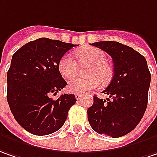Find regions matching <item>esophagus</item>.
<instances>
[{
    "label": "esophagus",
    "instance_id": "34e87169",
    "mask_svg": "<svg viewBox=\"0 0 157 157\" xmlns=\"http://www.w3.org/2000/svg\"><path fill=\"white\" fill-rule=\"evenodd\" d=\"M75 98H76L77 100H80V99L82 98V95H81V94H75Z\"/></svg>",
    "mask_w": 157,
    "mask_h": 157
}]
</instances>
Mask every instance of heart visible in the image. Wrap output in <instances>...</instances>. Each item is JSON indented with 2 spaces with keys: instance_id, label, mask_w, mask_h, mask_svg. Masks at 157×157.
<instances>
[{
  "instance_id": "heart-1",
  "label": "heart",
  "mask_w": 157,
  "mask_h": 157,
  "mask_svg": "<svg viewBox=\"0 0 157 157\" xmlns=\"http://www.w3.org/2000/svg\"><path fill=\"white\" fill-rule=\"evenodd\" d=\"M79 65H86L89 67L85 72L86 78L72 79L68 82L67 89L74 93H87L107 83L113 75V69L106 62V54L95 47H84L75 52ZM78 70L75 59L68 55H64L59 62V71L64 78L74 77Z\"/></svg>"
}]
</instances>
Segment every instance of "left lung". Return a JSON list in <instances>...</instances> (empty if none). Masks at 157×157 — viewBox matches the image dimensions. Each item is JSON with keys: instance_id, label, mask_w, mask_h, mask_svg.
Masks as SVG:
<instances>
[{"instance_id": "obj_1", "label": "left lung", "mask_w": 157, "mask_h": 157, "mask_svg": "<svg viewBox=\"0 0 157 157\" xmlns=\"http://www.w3.org/2000/svg\"><path fill=\"white\" fill-rule=\"evenodd\" d=\"M91 45L106 51L114 63V76L102 93L94 96L87 110L91 128L99 134L119 138L139 124L147 106L151 75L145 57L134 49L117 42H98Z\"/></svg>"}]
</instances>
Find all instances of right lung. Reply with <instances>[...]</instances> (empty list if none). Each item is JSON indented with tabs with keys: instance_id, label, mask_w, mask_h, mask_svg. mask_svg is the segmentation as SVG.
Segmentation results:
<instances>
[{
	"instance_id": "obj_1",
	"label": "right lung",
	"mask_w": 157,
	"mask_h": 157,
	"mask_svg": "<svg viewBox=\"0 0 157 157\" xmlns=\"http://www.w3.org/2000/svg\"><path fill=\"white\" fill-rule=\"evenodd\" d=\"M76 44L49 38L27 42L12 56L7 73V100L16 121L30 133L59 130L76 102L74 94H57L67 85L59 71L60 59Z\"/></svg>"
}]
</instances>
